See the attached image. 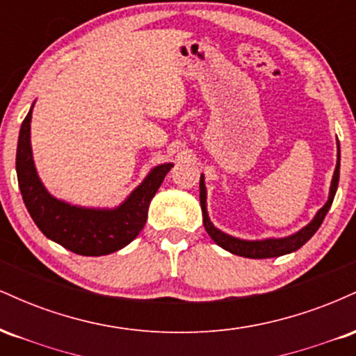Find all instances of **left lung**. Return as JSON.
Here are the masks:
<instances>
[{"instance_id":"1","label":"left lung","mask_w":356,"mask_h":356,"mask_svg":"<svg viewBox=\"0 0 356 356\" xmlns=\"http://www.w3.org/2000/svg\"><path fill=\"white\" fill-rule=\"evenodd\" d=\"M338 181H340V142H338V162L337 169H334L332 187H330V197L326 201L325 206L318 211V214L314 216V219L308 226L303 227L301 231H298L296 234L288 236V238L283 239H263V241H243L238 238H232V236L224 234L222 231H219L218 227L212 226L209 220V216H207L206 209V186H204V177L201 175V182H199V187H201V207H202V218H204V227H206L207 234L211 236L212 241H214L218 246H220L226 251L232 252V254H238L243 257H251V259H264V257H277L288 254V252L296 251L308 241L314 232L318 231V227L321 226L323 219H325L326 212H328L330 207H332L334 194H337L338 189Z\"/></svg>"}]
</instances>
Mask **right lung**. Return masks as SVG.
<instances>
[{"label":"right lung","instance_id":"1","mask_svg":"<svg viewBox=\"0 0 356 356\" xmlns=\"http://www.w3.org/2000/svg\"><path fill=\"white\" fill-rule=\"evenodd\" d=\"M31 110L19 129L16 174L24 206L40 231L80 256H105L125 248L144 229L147 211L172 164L150 170L145 181L117 209H87L58 201L47 192L36 175L30 144Z\"/></svg>","mask_w":356,"mask_h":356}]
</instances>
